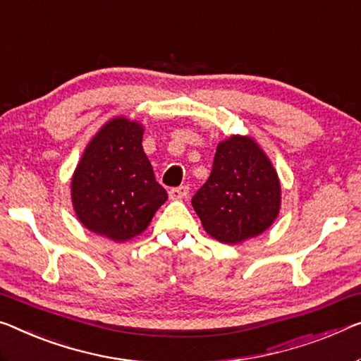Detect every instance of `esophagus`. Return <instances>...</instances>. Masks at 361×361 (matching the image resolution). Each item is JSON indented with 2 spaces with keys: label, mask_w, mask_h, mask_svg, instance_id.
<instances>
[{
  "label": "esophagus",
  "mask_w": 361,
  "mask_h": 361,
  "mask_svg": "<svg viewBox=\"0 0 361 361\" xmlns=\"http://www.w3.org/2000/svg\"><path fill=\"white\" fill-rule=\"evenodd\" d=\"M188 195H190V188H188L186 185L178 186V188H171V190L169 191V196H170V199H173V201L185 199Z\"/></svg>",
  "instance_id": "esophagus-1"
}]
</instances>
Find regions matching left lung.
Returning a JSON list of instances; mask_svg holds the SVG:
<instances>
[{
	"label": "left lung",
	"instance_id": "left-lung-1",
	"mask_svg": "<svg viewBox=\"0 0 361 361\" xmlns=\"http://www.w3.org/2000/svg\"><path fill=\"white\" fill-rule=\"evenodd\" d=\"M281 181L255 139L219 142L207 181L191 199L202 227L220 243L236 245L261 235L281 211Z\"/></svg>",
	"mask_w": 361,
	"mask_h": 361
}]
</instances>
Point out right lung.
<instances>
[{"label":"right lung","instance_id":"add662e5","mask_svg":"<svg viewBox=\"0 0 361 361\" xmlns=\"http://www.w3.org/2000/svg\"><path fill=\"white\" fill-rule=\"evenodd\" d=\"M144 126L111 118L87 144L71 180V199L85 228L113 241L141 235L169 199L142 149Z\"/></svg>","mask_w":361,"mask_h":361}]
</instances>
